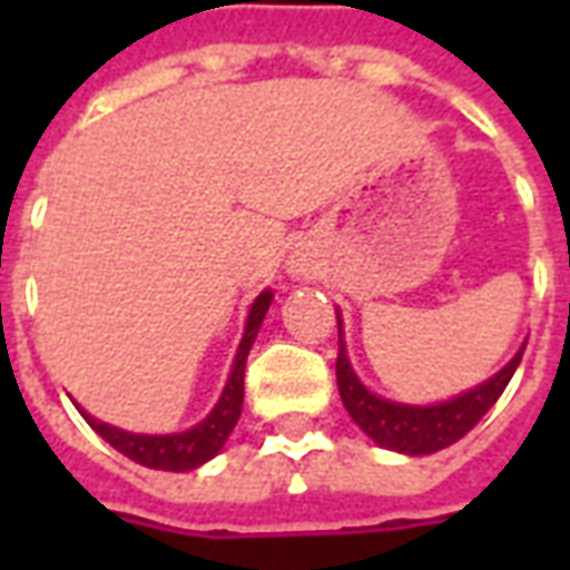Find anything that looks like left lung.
Instances as JSON below:
<instances>
[{
    "instance_id": "8db88e82",
    "label": "left lung",
    "mask_w": 570,
    "mask_h": 570,
    "mask_svg": "<svg viewBox=\"0 0 570 570\" xmlns=\"http://www.w3.org/2000/svg\"><path fill=\"white\" fill-rule=\"evenodd\" d=\"M522 354H525V345L519 347V354L498 375H491L489 382H482L473 391H466V394L454 396L449 403H440V406H406V403L382 400V396H375L372 391L363 387L357 372L351 370L345 338H342V321H338L335 382H338V394H342L347 415L357 421V428L366 436H372L384 449H394V452L433 454L476 428L479 419L498 403L503 387L510 384Z\"/></svg>"
}]
</instances>
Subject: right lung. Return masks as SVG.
<instances>
[{"label": "right lung", "instance_id": "1", "mask_svg": "<svg viewBox=\"0 0 570 570\" xmlns=\"http://www.w3.org/2000/svg\"><path fill=\"white\" fill-rule=\"evenodd\" d=\"M272 305V289H265L253 308L247 314V326H244V338L237 345L235 363H232V375L225 382V391L219 396V403L213 406V412L207 419L195 424L191 430H183V433H167V436H142V433H128V430H118L112 424H104V421L91 419L85 409H79L85 421L91 424L100 436H104L112 449L137 461L142 466H151V470H174V473H183V470H195L204 461H210L213 454H219V449L228 440V433L235 430L237 419H240V406H244V366H247V354L253 342H256V333H259L262 321H265V311Z\"/></svg>", "mask_w": 570, "mask_h": 570}]
</instances>
